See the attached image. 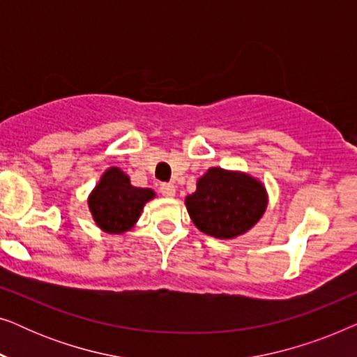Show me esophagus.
Returning <instances> with one entry per match:
<instances>
[{
	"label": "esophagus",
	"instance_id": "obj_1",
	"mask_svg": "<svg viewBox=\"0 0 357 357\" xmlns=\"http://www.w3.org/2000/svg\"><path fill=\"white\" fill-rule=\"evenodd\" d=\"M159 192L162 193V197L174 198L175 197V185L174 183H162L159 187Z\"/></svg>",
	"mask_w": 357,
	"mask_h": 357
}]
</instances>
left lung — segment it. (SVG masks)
Segmentation results:
<instances>
[{
	"instance_id": "obj_1",
	"label": "left lung",
	"mask_w": 357,
	"mask_h": 357,
	"mask_svg": "<svg viewBox=\"0 0 357 357\" xmlns=\"http://www.w3.org/2000/svg\"><path fill=\"white\" fill-rule=\"evenodd\" d=\"M185 204L199 231L216 238H234L260 221L268 195L252 175L211 167L198 178L197 192L185 198Z\"/></svg>"
}]
</instances>
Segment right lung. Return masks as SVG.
Listing matches in <instances>:
<instances>
[{
	"label": "right lung",
	"instance_id": "add662e5",
	"mask_svg": "<svg viewBox=\"0 0 357 357\" xmlns=\"http://www.w3.org/2000/svg\"><path fill=\"white\" fill-rule=\"evenodd\" d=\"M155 193L151 188H138L119 167L107 169L87 199L89 211L104 232L123 234L135 226L144 204Z\"/></svg>",
	"mask_w": 357,
	"mask_h": 357
}]
</instances>
